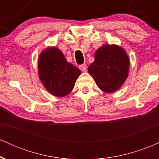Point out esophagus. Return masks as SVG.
<instances>
[{
  "instance_id": "esophagus-1",
  "label": "esophagus",
  "mask_w": 159,
  "mask_h": 159,
  "mask_svg": "<svg viewBox=\"0 0 159 159\" xmlns=\"http://www.w3.org/2000/svg\"><path fill=\"white\" fill-rule=\"evenodd\" d=\"M79 68L83 72H86V70H87V65L85 63H83V64L79 66Z\"/></svg>"
}]
</instances>
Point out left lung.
<instances>
[{
  "mask_svg": "<svg viewBox=\"0 0 159 159\" xmlns=\"http://www.w3.org/2000/svg\"><path fill=\"white\" fill-rule=\"evenodd\" d=\"M129 68V57L123 48L105 45L96 51L95 61L88 67V72L102 90L113 93L125 82Z\"/></svg>",
  "mask_w": 159,
  "mask_h": 159,
  "instance_id": "1",
  "label": "left lung"
}]
</instances>
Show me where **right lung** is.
Wrapping results in <instances>:
<instances>
[{"mask_svg":"<svg viewBox=\"0 0 159 159\" xmlns=\"http://www.w3.org/2000/svg\"><path fill=\"white\" fill-rule=\"evenodd\" d=\"M38 67L40 80L45 88L58 97L68 95L81 75V71L68 63L63 53L54 47L41 53Z\"/></svg>","mask_w":159,"mask_h":159,"instance_id":"obj_1","label":"right lung"}]
</instances>
